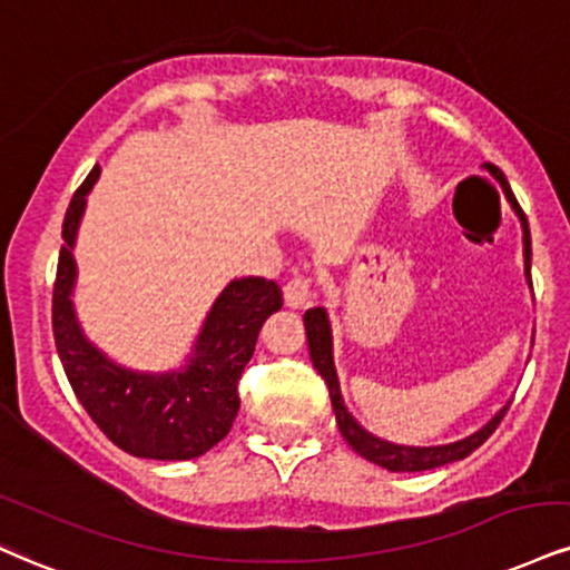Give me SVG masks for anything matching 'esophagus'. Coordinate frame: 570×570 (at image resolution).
Masks as SVG:
<instances>
[{
	"label": "esophagus",
	"mask_w": 570,
	"mask_h": 570,
	"mask_svg": "<svg viewBox=\"0 0 570 570\" xmlns=\"http://www.w3.org/2000/svg\"><path fill=\"white\" fill-rule=\"evenodd\" d=\"M313 276H305V273H297L286 281L284 286V299L289 307H305L313 299Z\"/></svg>",
	"instance_id": "34e87169"
}]
</instances>
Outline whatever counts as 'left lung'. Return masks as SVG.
Here are the masks:
<instances>
[{
  "label": "left lung",
  "instance_id": "8db88e82",
  "mask_svg": "<svg viewBox=\"0 0 570 570\" xmlns=\"http://www.w3.org/2000/svg\"><path fill=\"white\" fill-rule=\"evenodd\" d=\"M491 173L497 175V169H491ZM502 185L507 190V198H510L512 209H515L520 219H523L525 273L531 276V230H528V219L523 215V209H520L518 198L512 196L510 188H507V183H502ZM305 328H307V347H311V361H313V366L318 368V374L324 376V382L328 387V397H332L334 414H337V428H340L342 438H345V441L353 445V451H358L363 459H368V462L380 464V468H385L390 472L435 470V468H443V464H449V462H456V459L470 456L472 451L478 449V445H483L485 441H489V435L499 428V422L504 420L507 409H510V406H504L489 424H485L483 430H478L475 435L464 438V441H456L451 445H433V449H409V445L385 443V441H380V438L368 435L366 430H363L361 424L355 422L351 414H347L345 403H342L337 372H334V363H332V334H328V318H326L324 307H313V311L305 313Z\"/></svg>",
  "mask_w": 570,
  "mask_h": 570
}]
</instances>
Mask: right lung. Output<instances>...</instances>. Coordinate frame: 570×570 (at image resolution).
Here are the masks:
<instances>
[{
    "label": "right lung",
    "instance_id": "obj_1",
    "mask_svg": "<svg viewBox=\"0 0 570 570\" xmlns=\"http://www.w3.org/2000/svg\"><path fill=\"white\" fill-rule=\"evenodd\" d=\"M100 167L87 175L68 204L58 273L52 286V334L63 372L79 403L108 441L132 456L194 459L223 441L238 414V382L255 353L257 334L284 294L276 281L238 278L219 294L185 372L132 374L102 358L81 337L71 307L77 278L71 246L77 238L87 194Z\"/></svg>",
    "mask_w": 570,
    "mask_h": 570
}]
</instances>
